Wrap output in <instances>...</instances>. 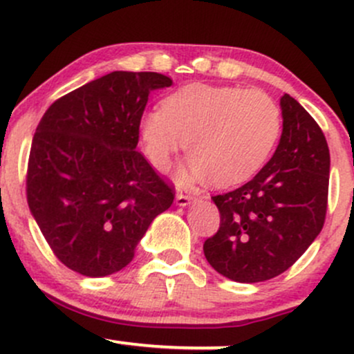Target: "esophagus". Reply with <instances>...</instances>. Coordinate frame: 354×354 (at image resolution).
Masks as SVG:
<instances>
[{
	"mask_svg": "<svg viewBox=\"0 0 354 354\" xmlns=\"http://www.w3.org/2000/svg\"><path fill=\"white\" fill-rule=\"evenodd\" d=\"M194 201L192 196H184V194H177L176 197V205H178V207H187V205H190V202Z\"/></svg>",
	"mask_w": 354,
	"mask_h": 354,
	"instance_id": "1",
	"label": "esophagus"
}]
</instances>
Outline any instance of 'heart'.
Listing matches in <instances>:
<instances>
[{"label":"heart","mask_w":354,"mask_h":354,"mask_svg":"<svg viewBox=\"0 0 354 354\" xmlns=\"http://www.w3.org/2000/svg\"><path fill=\"white\" fill-rule=\"evenodd\" d=\"M279 132V109L263 91L201 83L167 95L162 109L140 122L144 152L157 170L169 169L184 138L190 156L176 178L185 187L210 178L221 187L248 180L271 156Z\"/></svg>","instance_id":"heart-1"}]
</instances>
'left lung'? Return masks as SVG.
<instances>
[{
	"instance_id": "left-lung-1",
	"label": "left lung",
	"mask_w": 354,
	"mask_h": 354,
	"mask_svg": "<svg viewBox=\"0 0 354 354\" xmlns=\"http://www.w3.org/2000/svg\"><path fill=\"white\" fill-rule=\"evenodd\" d=\"M279 105L283 133L271 160L242 187L212 197L221 227L204 242L205 259L237 283H261L291 268L326 217V138L291 95Z\"/></svg>"
}]
</instances>
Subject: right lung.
<instances>
[{"label": "right lung", "mask_w": 354, "mask_h": 354, "mask_svg": "<svg viewBox=\"0 0 354 354\" xmlns=\"http://www.w3.org/2000/svg\"><path fill=\"white\" fill-rule=\"evenodd\" d=\"M156 71H112L70 91L35 132L26 177L31 216L66 268L88 277L118 272L174 192L137 150Z\"/></svg>", "instance_id": "right-lung-1"}]
</instances>
